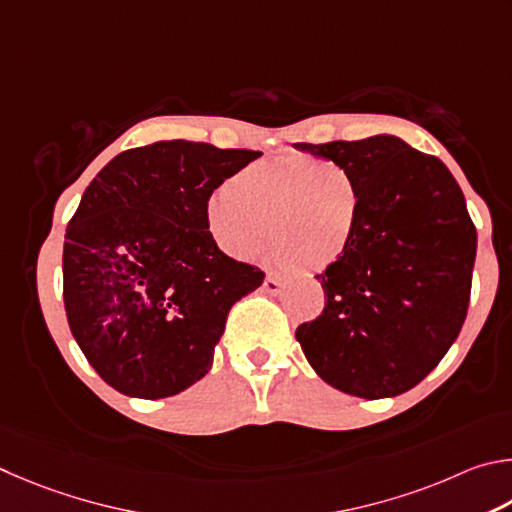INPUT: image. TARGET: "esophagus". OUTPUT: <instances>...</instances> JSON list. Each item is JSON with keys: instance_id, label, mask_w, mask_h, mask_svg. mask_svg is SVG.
I'll return each instance as SVG.
<instances>
[{"instance_id": "1", "label": "esophagus", "mask_w": 512, "mask_h": 512, "mask_svg": "<svg viewBox=\"0 0 512 512\" xmlns=\"http://www.w3.org/2000/svg\"><path fill=\"white\" fill-rule=\"evenodd\" d=\"M263 290L267 294H279V290H281V279H279V276L267 274L265 281H263Z\"/></svg>"}]
</instances>
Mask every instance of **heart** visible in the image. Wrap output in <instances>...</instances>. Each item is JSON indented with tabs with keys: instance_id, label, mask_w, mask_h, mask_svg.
Listing matches in <instances>:
<instances>
[{
	"instance_id": "heart-1",
	"label": "heart",
	"mask_w": 512,
	"mask_h": 512,
	"mask_svg": "<svg viewBox=\"0 0 512 512\" xmlns=\"http://www.w3.org/2000/svg\"><path fill=\"white\" fill-rule=\"evenodd\" d=\"M362 195L355 179L330 161L281 155L242 168L206 202V229L238 261L276 247L283 265L326 270L357 233Z\"/></svg>"
}]
</instances>
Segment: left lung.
<instances>
[{"instance_id": "1", "label": "left lung", "mask_w": 512, "mask_h": 512, "mask_svg": "<svg viewBox=\"0 0 512 512\" xmlns=\"http://www.w3.org/2000/svg\"><path fill=\"white\" fill-rule=\"evenodd\" d=\"M335 161L362 195L346 254L317 274L321 315L297 342L321 380L357 398H393L436 369L468 315L477 229L438 157L393 134L294 143Z\"/></svg>"}]
</instances>
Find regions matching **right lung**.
Returning a JSON list of instances; mask_svg holds the SVG:
<instances>
[{"mask_svg":"<svg viewBox=\"0 0 512 512\" xmlns=\"http://www.w3.org/2000/svg\"><path fill=\"white\" fill-rule=\"evenodd\" d=\"M261 155L157 141L116 155L85 188L62 251L65 310L116 391L168 398L209 373L231 306L265 274L222 254L206 202Z\"/></svg>","mask_w":512,"mask_h":512,"instance_id":"add662e5","label":"right lung"}]
</instances>
